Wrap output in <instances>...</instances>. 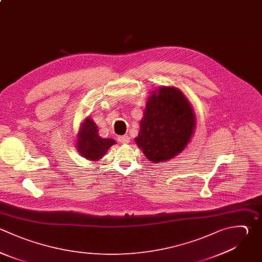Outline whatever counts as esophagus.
Returning <instances> with one entry per match:
<instances>
[{"label": "esophagus", "instance_id": "esophagus-1", "mask_svg": "<svg viewBox=\"0 0 262 262\" xmlns=\"http://www.w3.org/2000/svg\"><path fill=\"white\" fill-rule=\"evenodd\" d=\"M118 140H119L121 143H128V142L130 141V138H129V136L124 135V136H118Z\"/></svg>", "mask_w": 262, "mask_h": 262}]
</instances>
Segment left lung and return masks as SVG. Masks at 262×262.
<instances>
[{
	"instance_id": "left-lung-1",
	"label": "left lung",
	"mask_w": 262,
	"mask_h": 262,
	"mask_svg": "<svg viewBox=\"0 0 262 262\" xmlns=\"http://www.w3.org/2000/svg\"><path fill=\"white\" fill-rule=\"evenodd\" d=\"M195 125L193 111L184 95L174 87H161L148 99L137 145L152 163L172 159L183 150Z\"/></svg>"
}]
</instances>
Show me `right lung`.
<instances>
[{
  "label": "right lung",
  "instance_id": "add662e5",
  "mask_svg": "<svg viewBox=\"0 0 262 262\" xmlns=\"http://www.w3.org/2000/svg\"><path fill=\"white\" fill-rule=\"evenodd\" d=\"M78 137L77 147L79 152L84 158L91 161L99 160L104 156L107 149L116 143L113 139L101 138L98 135L96 124L89 118L82 124Z\"/></svg>",
  "mask_w": 262,
  "mask_h": 262
}]
</instances>
